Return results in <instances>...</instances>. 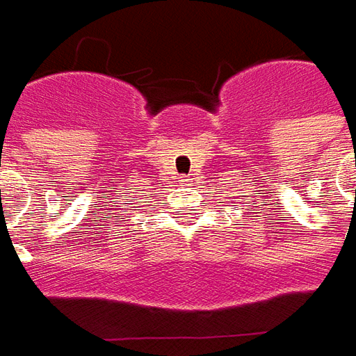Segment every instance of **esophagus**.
<instances>
[{"mask_svg": "<svg viewBox=\"0 0 356 356\" xmlns=\"http://www.w3.org/2000/svg\"><path fill=\"white\" fill-rule=\"evenodd\" d=\"M184 186H192L194 184V176L192 174H186V176H182V180H180Z\"/></svg>", "mask_w": 356, "mask_h": 356, "instance_id": "obj_1", "label": "esophagus"}]
</instances>
